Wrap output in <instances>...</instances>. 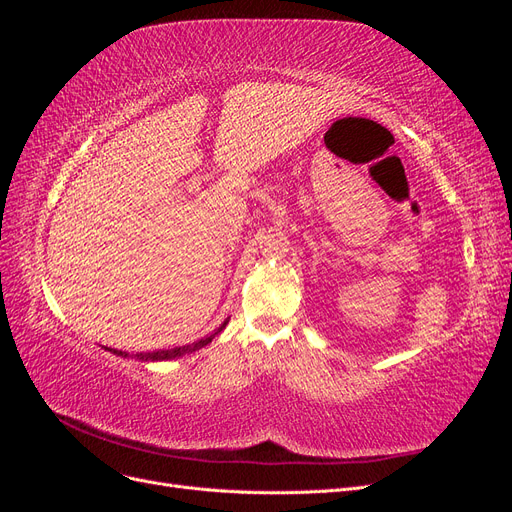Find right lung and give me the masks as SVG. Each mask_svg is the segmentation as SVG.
Here are the masks:
<instances>
[{
    "label": "right lung",
    "mask_w": 512,
    "mask_h": 512,
    "mask_svg": "<svg viewBox=\"0 0 512 512\" xmlns=\"http://www.w3.org/2000/svg\"><path fill=\"white\" fill-rule=\"evenodd\" d=\"M226 324V322H224ZM224 324L222 327L218 329V333L224 329ZM218 333H213V335H209V337H203V339H198V342H194V344H188V346H179V348H170V350H156V352H136V354H128V352H121V350H113V348H108L111 350L113 354H117V356H134V359H138V361H168V359H177V356H183V354H190V352H194V350H198V348H203V346H207L211 339L218 335Z\"/></svg>",
    "instance_id": "obj_1"
}]
</instances>
